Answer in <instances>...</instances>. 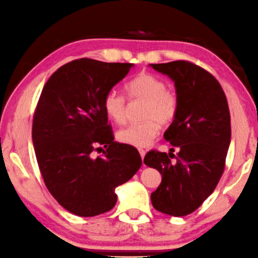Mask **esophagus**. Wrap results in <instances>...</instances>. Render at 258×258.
Segmentation results:
<instances>
[{
	"instance_id": "obj_1",
	"label": "esophagus",
	"mask_w": 258,
	"mask_h": 258,
	"mask_svg": "<svg viewBox=\"0 0 258 258\" xmlns=\"http://www.w3.org/2000/svg\"><path fill=\"white\" fill-rule=\"evenodd\" d=\"M139 154H141V158H142V160H144V157H145L146 152H145L144 150H139Z\"/></svg>"
}]
</instances>
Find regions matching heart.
Segmentation results:
<instances>
[{"mask_svg":"<svg viewBox=\"0 0 258 258\" xmlns=\"http://www.w3.org/2000/svg\"><path fill=\"white\" fill-rule=\"evenodd\" d=\"M132 99L146 104L142 123L125 125L116 133L122 144L134 147L149 146L160 133V125H168L175 120L178 112V97L168 90L167 83L157 75L141 73L125 87ZM103 107L106 115L115 123L125 119V99L116 90H109L104 97Z\"/></svg>","mask_w":258,"mask_h":258,"instance_id":"heart-1","label":"heart"}]
</instances>
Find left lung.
I'll return each mask as SVG.
<instances>
[{"label": "left lung", "mask_w": 258, "mask_h": 258, "mask_svg": "<svg viewBox=\"0 0 258 258\" xmlns=\"http://www.w3.org/2000/svg\"><path fill=\"white\" fill-rule=\"evenodd\" d=\"M150 66L172 80L178 97V112L164 133L178 149L176 161L155 151L144 158L162 176L151 201L159 212L180 217L199 208L223 175L231 143L229 105L221 84L200 66L184 60Z\"/></svg>", "instance_id": "8db88e82"}]
</instances>
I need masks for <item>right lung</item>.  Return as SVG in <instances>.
Returning <instances> with one entry per match:
<instances>
[{"label":"right lung","instance_id":"right-lung-1","mask_svg":"<svg viewBox=\"0 0 258 258\" xmlns=\"http://www.w3.org/2000/svg\"><path fill=\"white\" fill-rule=\"evenodd\" d=\"M134 64L81 58L50 77L33 120V145L49 192L70 213L92 217L116 204L115 188L142 166L138 151L114 142L105 95ZM104 147L103 155L92 152Z\"/></svg>","mask_w":258,"mask_h":258}]
</instances>
